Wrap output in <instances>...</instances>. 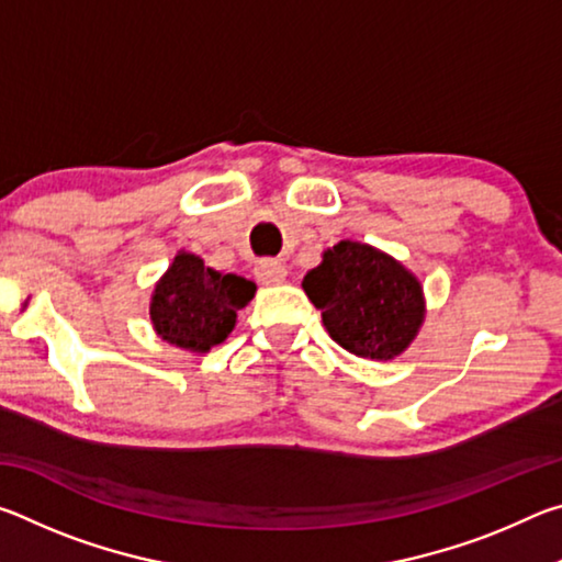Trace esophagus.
I'll return each instance as SVG.
<instances>
[{"label":"esophagus","mask_w":562,"mask_h":562,"mask_svg":"<svg viewBox=\"0 0 562 562\" xmlns=\"http://www.w3.org/2000/svg\"><path fill=\"white\" fill-rule=\"evenodd\" d=\"M255 278H258L262 284H280L288 278V268L280 260H272V258H265L258 262V268H255Z\"/></svg>","instance_id":"esophagus-1"}]
</instances>
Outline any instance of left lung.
I'll return each instance as SVG.
<instances>
[{
    "label": "left lung",
    "mask_w": 562,
    "mask_h": 562,
    "mask_svg": "<svg viewBox=\"0 0 562 562\" xmlns=\"http://www.w3.org/2000/svg\"><path fill=\"white\" fill-rule=\"evenodd\" d=\"M302 288L322 312L329 337L357 357H398L424 322L422 282L367 243L329 247L317 268L304 274Z\"/></svg>",
    "instance_id": "obj_1"
}]
</instances>
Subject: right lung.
<instances>
[{"mask_svg": "<svg viewBox=\"0 0 562 562\" xmlns=\"http://www.w3.org/2000/svg\"><path fill=\"white\" fill-rule=\"evenodd\" d=\"M255 282L217 272L193 252L180 250L150 297V322L168 345L205 355L227 339L237 310L255 297Z\"/></svg>", "mask_w": 562, "mask_h": 562, "instance_id": "add662e5", "label": "right lung"}]
</instances>
